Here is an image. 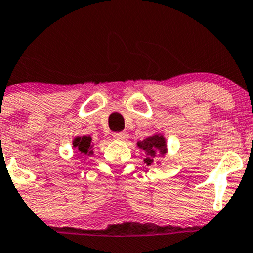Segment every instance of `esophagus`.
<instances>
[{"label":"esophagus","instance_id":"1","mask_svg":"<svg viewBox=\"0 0 253 253\" xmlns=\"http://www.w3.org/2000/svg\"><path fill=\"white\" fill-rule=\"evenodd\" d=\"M114 140H119V141H125L127 140V138H128V134H127L126 132H122V133H115V134L113 135Z\"/></svg>","mask_w":253,"mask_h":253}]
</instances>
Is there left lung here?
Here are the masks:
<instances>
[{
    "mask_svg": "<svg viewBox=\"0 0 253 253\" xmlns=\"http://www.w3.org/2000/svg\"><path fill=\"white\" fill-rule=\"evenodd\" d=\"M137 148L141 149L145 155L144 162L146 165H161L160 158H163L167 155L168 146L167 139L162 133H154L144 140L137 141Z\"/></svg>",
    "mask_w": 253,
    "mask_h": 253,
    "instance_id": "obj_1",
    "label": "left lung"
}]
</instances>
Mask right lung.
Here are the masks:
<instances>
[{
  "mask_svg": "<svg viewBox=\"0 0 253 253\" xmlns=\"http://www.w3.org/2000/svg\"><path fill=\"white\" fill-rule=\"evenodd\" d=\"M72 145L79 154L87 155V156L93 155V146H95V144H93L92 138L90 135H77V137H74L73 141H72Z\"/></svg>",
  "mask_w": 253,
  "mask_h": 253,
  "instance_id": "add662e5",
  "label": "right lung"
}]
</instances>
